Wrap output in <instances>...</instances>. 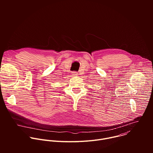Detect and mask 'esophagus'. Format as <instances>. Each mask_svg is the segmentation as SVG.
I'll return each mask as SVG.
<instances>
[{
	"instance_id": "esophagus-1",
	"label": "esophagus",
	"mask_w": 153,
	"mask_h": 153,
	"mask_svg": "<svg viewBox=\"0 0 153 153\" xmlns=\"http://www.w3.org/2000/svg\"><path fill=\"white\" fill-rule=\"evenodd\" d=\"M73 74H74V75H76L77 74H76V73H73Z\"/></svg>"
}]
</instances>
